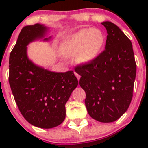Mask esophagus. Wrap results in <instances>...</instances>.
<instances>
[{
	"label": "esophagus",
	"instance_id": "esophagus-1",
	"mask_svg": "<svg viewBox=\"0 0 148 148\" xmlns=\"http://www.w3.org/2000/svg\"><path fill=\"white\" fill-rule=\"evenodd\" d=\"M75 73V75L77 77V78H78V81L80 80V75H78V73H75H75Z\"/></svg>",
	"mask_w": 148,
	"mask_h": 148
}]
</instances>
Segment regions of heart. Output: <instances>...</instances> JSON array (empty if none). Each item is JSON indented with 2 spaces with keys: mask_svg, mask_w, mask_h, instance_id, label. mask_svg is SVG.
Returning a JSON list of instances; mask_svg holds the SVG:
<instances>
[{
  "mask_svg": "<svg viewBox=\"0 0 148 148\" xmlns=\"http://www.w3.org/2000/svg\"><path fill=\"white\" fill-rule=\"evenodd\" d=\"M105 43V35L101 30L87 27L69 36L64 43V50L68 54L77 55L78 63L87 64L99 57Z\"/></svg>",
  "mask_w": 148,
  "mask_h": 148,
  "instance_id": "obj_1",
  "label": "heart"
}]
</instances>
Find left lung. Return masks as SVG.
Returning <instances> with one entry per match:
<instances>
[{"instance_id":"left-lung-1","label":"left lung","mask_w":148,"mask_h":148,"mask_svg":"<svg viewBox=\"0 0 148 148\" xmlns=\"http://www.w3.org/2000/svg\"><path fill=\"white\" fill-rule=\"evenodd\" d=\"M108 35L105 49L92 63L78 66L79 84L86 92L87 112L100 122L116 121L133 97L136 64L131 41L116 24L101 23Z\"/></svg>"}]
</instances>
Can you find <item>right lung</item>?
I'll return each instance as SVG.
<instances>
[{"label": "right lung", "instance_id": "obj_1", "mask_svg": "<svg viewBox=\"0 0 148 148\" xmlns=\"http://www.w3.org/2000/svg\"><path fill=\"white\" fill-rule=\"evenodd\" d=\"M48 30L40 23L23 27L9 61V82L18 109L29 123L44 129L57 127L64 121L65 104L78 84L73 70L49 71L28 58L27 45L44 38Z\"/></svg>", "mask_w": 148, "mask_h": 148}]
</instances>
